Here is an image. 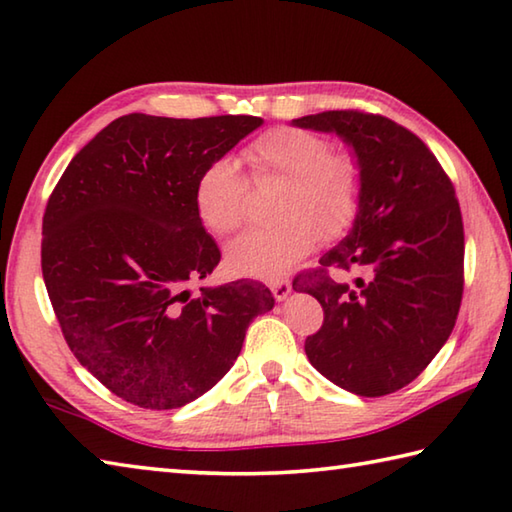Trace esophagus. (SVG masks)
<instances>
[{
  "label": "esophagus",
  "mask_w": 512,
  "mask_h": 512,
  "mask_svg": "<svg viewBox=\"0 0 512 512\" xmlns=\"http://www.w3.org/2000/svg\"><path fill=\"white\" fill-rule=\"evenodd\" d=\"M271 291L275 295V300L282 302V300H286L288 295H291V282H286V280L271 282Z\"/></svg>",
  "instance_id": "1"
}]
</instances>
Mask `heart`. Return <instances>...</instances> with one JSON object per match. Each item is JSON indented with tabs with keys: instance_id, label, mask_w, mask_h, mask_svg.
<instances>
[{
	"instance_id": "1",
	"label": "heart",
	"mask_w": 512,
	"mask_h": 512,
	"mask_svg": "<svg viewBox=\"0 0 512 512\" xmlns=\"http://www.w3.org/2000/svg\"><path fill=\"white\" fill-rule=\"evenodd\" d=\"M255 181L282 179L275 197L280 224L232 241L226 264L235 275L277 280L318 246L320 235L345 232L358 212L362 174L356 156L333 152L327 138L297 127H275L244 147ZM248 185L226 159L197 176L192 201L203 228L230 235L246 219Z\"/></svg>"
}]
</instances>
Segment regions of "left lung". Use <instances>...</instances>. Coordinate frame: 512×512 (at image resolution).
Instances as JSON below:
<instances>
[{
	"label": "left lung",
	"instance_id": "8db88e82",
	"mask_svg": "<svg viewBox=\"0 0 512 512\" xmlns=\"http://www.w3.org/2000/svg\"><path fill=\"white\" fill-rule=\"evenodd\" d=\"M293 125L338 134L362 174L349 235L293 282L324 309L304 351L347 392L392 394L430 365L457 322L463 221L454 185L421 138L385 116L340 109Z\"/></svg>",
	"mask_w": 512,
	"mask_h": 512
}]
</instances>
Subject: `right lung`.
<instances>
[{"label": "right lung", "mask_w": 512, "mask_h": 512, "mask_svg": "<svg viewBox=\"0 0 512 512\" xmlns=\"http://www.w3.org/2000/svg\"><path fill=\"white\" fill-rule=\"evenodd\" d=\"M257 116L127 114L73 156L42 219V275L73 356L111 394L176 410L215 387L257 315L264 284H190L221 253L194 212V183L262 125Z\"/></svg>", "instance_id": "add662e5"}]
</instances>
